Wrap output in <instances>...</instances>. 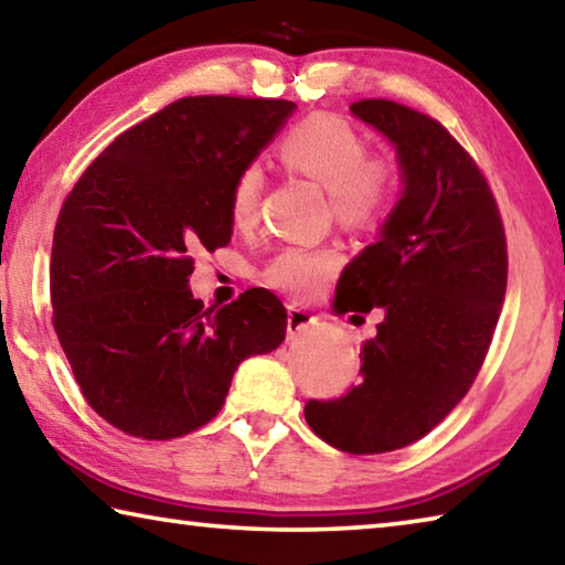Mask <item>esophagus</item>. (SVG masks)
<instances>
[{
	"label": "esophagus",
	"mask_w": 565,
	"mask_h": 565,
	"mask_svg": "<svg viewBox=\"0 0 565 565\" xmlns=\"http://www.w3.org/2000/svg\"><path fill=\"white\" fill-rule=\"evenodd\" d=\"M286 331H289V339H294V337H299V333H303V331H309L313 323H317V317H313V313H309V311H303V309H299V306H289V309H286Z\"/></svg>",
	"instance_id": "obj_1"
}]
</instances>
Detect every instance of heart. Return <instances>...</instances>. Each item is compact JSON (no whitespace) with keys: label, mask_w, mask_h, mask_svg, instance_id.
Here are the masks:
<instances>
[{"label":"heart","mask_w":565,"mask_h":565,"mask_svg":"<svg viewBox=\"0 0 565 565\" xmlns=\"http://www.w3.org/2000/svg\"><path fill=\"white\" fill-rule=\"evenodd\" d=\"M284 171L327 189L329 209L347 232H374L384 222L396 194V169L384 154L366 151V141L339 114H311L276 145ZM259 167H244L228 189V218L236 228L254 224L262 196ZM343 256L333 246H286L264 266L262 279L274 291L311 301L337 279Z\"/></svg>","instance_id":"1"}]
</instances>
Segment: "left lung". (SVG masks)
<instances>
[{
	"instance_id": "8db88e82",
	"label": "left lung",
	"mask_w": 565,
	"mask_h": 565,
	"mask_svg": "<svg viewBox=\"0 0 565 565\" xmlns=\"http://www.w3.org/2000/svg\"><path fill=\"white\" fill-rule=\"evenodd\" d=\"M394 141L404 196L381 238L343 269L333 309L384 311L347 394L303 406L313 434L347 454H386L451 414L483 366L509 279L493 191L441 121L388 99L351 104Z\"/></svg>"
}]
</instances>
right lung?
Listing matches in <instances>:
<instances>
[{"label": "right lung", "instance_id": "right-lung-1", "mask_svg": "<svg viewBox=\"0 0 565 565\" xmlns=\"http://www.w3.org/2000/svg\"><path fill=\"white\" fill-rule=\"evenodd\" d=\"M294 109L177 99L121 131L66 194L52 323L87 404L119 431L147 441L196 431L222 411L238 363L284 341L271 291L204 309L189 276L194 254L228 244V189Z\"/></svg>", "mask_w": 565, "mask_h": 565}]
</instances>
